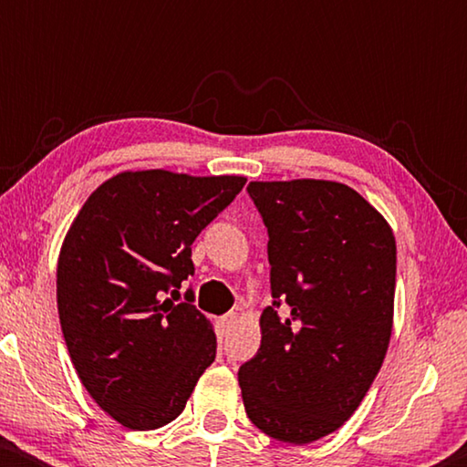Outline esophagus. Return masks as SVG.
<instances>
[{"instance_id": "1", "label": "esophagus", "mask_w": 467, "mask_h": 467, "mask_svg": "<svg viewBox=\"0 0 467 467\" xmlns=\"http://www.w3.org/2000/svg\"><path fill=\"white\" fill-rule=\"evenodd\" d=\"M235 321H238V317H235V312H227V315H223L219 321V329H221V334H229V331L234 329V325H235Z\"/></svg>"}]
</instances>
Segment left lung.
<instances>
[{"label":"left lung","instance_id":"obj_1","mask_svg":"<svg viewBox=\"0 0 467 467\" xmlns=\"http://www.w3.org/2000/svg\"><path fill=\"white\" fill-rule=\"evenodd\" d=\"M246 191L270 238L274 302L261 315L257 355L238 372L242 400L267 436L308 444L350 419L385 359L395 238L347 184L251 182Z\"/></svg>","mask_w":467,"mask_h":467}]
</instances>
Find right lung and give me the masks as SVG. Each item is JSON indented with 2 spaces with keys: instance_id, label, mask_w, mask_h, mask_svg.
I'll return each instance as SVG.
<instances>
[{
  "instance_id": "1",
  "label": "right lung",
  "mask_w": 467,
  "mask_h": 467,
  "mask_svg": "<svg viewBox=\"0 0 467 467\" xmlns=\"http://www.w3.org/2000/svg\"><path fill=\"white\" fill-rule=\"evenodd\" d=\"M242 176L123 171L95 189L57 265V308L78 379L130 430L168 425L216 357L213 325L181 297L191 244L244 187ZM171 297L168 298L167 296Z\"/></svg>"
}]
</instances>
